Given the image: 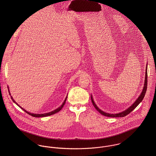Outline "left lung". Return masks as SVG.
I'll use <instances>...</instances> for the list:
<instances>
[{"label": "left lung", "instance_id": "left-lung-1", "mask_svg": "<svg viewBox=\"0 0 156 156\" xmlns=\"http://www.w3.org/2000/svg\"><path fill=\"white\" fill-rule=\"evenodd\" d=\"M147 66L146 67V70H145V84H144V88L143 90L140 94V95H139V97H138V98L136 100V101L133 104L130 106L127 109H126V111H124L122 112H120V113H115V114H111V113H106L105 112L100 110L97 106V105H95V102L94 101V100L92 98V97L91 95L90 98H91V101H92V103L94 105V106L95 107V108L96 109V110L98 112H100L101 115H104V116H108V117H112V118H117V117H124V116H126L127 115L129 114L130 112L132 111H133L134 109L138 106V105L142 101L143 98H144L145 97V93H146V90H147Z\"/></svg>", "mask_w": 156, "mask_h": 156}]
</instances>
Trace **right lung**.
<instances>
[{
  "mask_svg": "<svg viewBox=\"0 0 156 156\" xmlns=\"http://www.w3.org/2000/svg\"><path fill=\"white\" fill-rule=\"evenodd\" d=\"M9 95H10V92H9ZM11 99H12V100L14 101V103H15L16 105H17L22 109H23L24 111L25 112H26L27 114H29V115H31V116H34V117H44V116H50V115H53V114H55V113H57V112H58L60 111L61 109H62V108L64 107V105H65V103H66V100H67V97H66V99H65V100H64V101L63 102V103H62V105L60 106V107H59L58 108H57L56 109H55V111H53L50 112H48V113H43V114H34V113H30V112H29L26 111V110H24L23 108H22L20 106H19L14 100V99L12 98V96H11Z\"/></svg>",
  "mask_w": 156,
  "mask_h": 156,
  "instance_id": "1",
  "label": "right lung"
}]
</instances>
